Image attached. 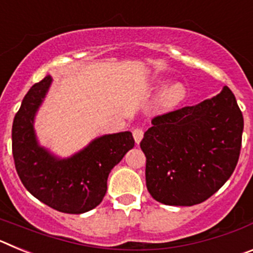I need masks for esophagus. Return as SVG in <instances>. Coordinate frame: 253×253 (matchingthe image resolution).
<instances>
[{
    "instance_id": "34e87169",
    "label": "esophagus",
    "mask_w": 253,
    "mask_h": 253,
    "mask_svg": "<svg viewBox=\"0 0 253 253\" xmlns=\"http://www.w3.org/2000/svg\"><path fill=\"white\" fill-rule=\"evenodd\" d=\"M143 134H144V131H143L140 128H135L133 130V138H134V140H135V143H137V144H139L140 140H142Z\"/></svg>"
}]
</instances>
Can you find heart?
Returning <instances> with one entry per match:
<instances>
[{
  "instance_id": "1",
  "label": "heart",
  "mask_w": 253,
  "mask_h": 253,
  "mask_svg": "<svg viewBox=\"0 0 253 253\" xmlns=\"http://www.w3.org/2000/svg\"><path fill=\"white\" fill-rule=\"evenodd\" d=\"M185 90L182 84H172L171 86H169L166 90L163 91L162 96H161V101L165 105H175L180 101L182 97H184Z\"/></svg>"
}]
</instances>
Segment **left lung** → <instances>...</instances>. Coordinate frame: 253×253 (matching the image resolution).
Masks as SVG:
<instances>
[{
  "mask_svg": "<svg viewBox=\"0 0 253 253\" xmlns=\"http://www.w3.org/2000/svg\"><path fill=\"white\" fill-rule=\"evenodd\" d=\"M242 131V113L227 86L198 105L156 116L140 142L152 198L173 207L205 202L233 173Z\"/></svg>",
  "mask_w": 253,
  "mask_h": 253,
  "instance_id": "1",
  "label": "left lung"
}]
</instances>
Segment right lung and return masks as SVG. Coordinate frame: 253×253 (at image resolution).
<instances>
[{
    "label": "right lung",
    "instance_id": "obj_1",
    "mask_svg": "<svg viewBox=\"0 0 253 253\" xmlns=\"http://www.w3.org/2000/svg\"><path fill=\"white\" fill-rule=\"evenodd\" d=\"M53 82L51 76L26 93L12 124V154L17 175L29 193L53 209L82 214L102 202L111 169L134 147L130 131L105 134L62 158L40 146L34 123Z\"/></svg>",
    "mask_w": 253,
    "mask_h": 253
}]
</instances>
